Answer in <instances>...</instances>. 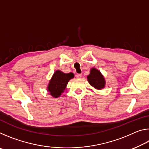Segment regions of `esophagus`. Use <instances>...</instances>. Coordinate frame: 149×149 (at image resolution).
I'll return each instance as SVG.
<instances>
[{
	"mask_svg": "<svg viewBox=\"0 0 149 149\" xmlns=\"http://www.w3.org/2000/svg\"><path fill=\"white\" fill-rule=\"evenodd\" d=\"M81 74H77L76 75H75V77H76L77 78H78V79H79V78L81 77Z\"/></svg>",
	"mask_w": 149,
	"mask_h": 149,
	"instance_id": "obj_1",
	"label": "esophagus"
}]
</instances>
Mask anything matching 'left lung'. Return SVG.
I'll use <instances>...</instances> for the list:
<instances>
[{
    "mask_svg": "<svg viewBox=\"0 0 149 149\" xmlns=\"http://www.w3.org/2000/svg\"><path fill=\"white\" fill-rule=\"evenodd\" d=\"M88 81L91 85L95 89H101L104 87L105 81L100 72L95 68H92L90 71V74L87 76Z\"/></svg>",
    "mask_w": 149,
    "mask_h": 149,
    "instance_id": "1",
    "label": "left lung"
}]
</instances>
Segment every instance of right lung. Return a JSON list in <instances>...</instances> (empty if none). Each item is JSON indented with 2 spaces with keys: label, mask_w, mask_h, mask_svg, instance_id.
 <instances>
[{
  "label": "right lung",
  "mask_w": 149,
  "mask_h": 149,
  "mask_svg": "<svg viewBox=\"0 0 149 149\" xmlns=\"http://www.w3.org/2000/svg\"><path fill=\"white\" fill-rule=\"evenodd\" d=\"M74 76L73 73L64 74L60 70H57L54 72L51 80L50 81L48 86V91H49L50 94L55 98L60 97L66 87L69 80L72 79Z\"/></svg>",
  "instance_id": "1"
}]
</instances>
